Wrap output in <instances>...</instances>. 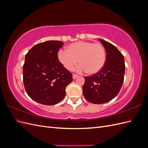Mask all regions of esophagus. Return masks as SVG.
Wrapping results in <instances>:
<instances>
[{"instance_id":"esophagus-1","label":"esophagus","mask_w":148,"mask_h":148,"mask_svg":"<svg viewBox=\"0 0 148 148\" xmlns=\"http://www.w3.org/2000/svg\"><path fill=\"white\" fill-rule=\"evenodd\" d=\"M78 77V76L77 75H76V74H73V79H76L77 78V77Z\"/></svg>"}]
</instances>
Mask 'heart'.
I'll list each match as a JSON object with an SVG mask.
<instances>
[{
  "label": "heart",
  "mask_w": 148,
  "mask_h": 148,
  "mask_svg": "<svg viewBox=\"0 0 148 148\" xmlns=\"http://www.w3.org/2000/svg\"><path fill=\"white\" fill-rule=\"evenodd\" d=\"M57 59L69 70L73 69L78 60L79 65L76 69L78 72L86 71L89 75H95L104 67L106 53L101 44L78 41L69 44L66 47V51L58 52Z\"/></svg>",
  "instance_id": "obj_1"
}]
</instances>
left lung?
<instances>
[{
    "instance_id": "left-lung-1",
    "label": "left lung",
    "mask_w": 148,
    "mask_h": 148,
    "mask_svg": "<svg viewBox=\"0 0 148 148\" xmlns=\"http://www.w3.org/2000/svg\"><path fill=\"white\" fill-rule=\"evenodd\" d=\"M106 51V60L103 69L91 77H84L83 94L93 104H103L113 99L122 86L125 75L124 57L110 42L99 39Z\"/></svg>"
}]
</instances>
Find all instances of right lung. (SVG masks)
<instances>
[{
	"label": "right lung",
	"mask_w": 148,
	"mask_h": 148,
	"mask_svg": "<svg viewBox=\"0 0 148 148\" xmlns=\"http://www.w3.org/2000/svg\"><path fill=\"white\" fill-rule=\"evenodd\" d=\"M64 42L47 41L34 46L25 56L23 69V84L31 99L51 106L65 96V88L73 80L72 73L57 59Z\"/></svg>",
	"instance_id": "1"
}]
</instances>
